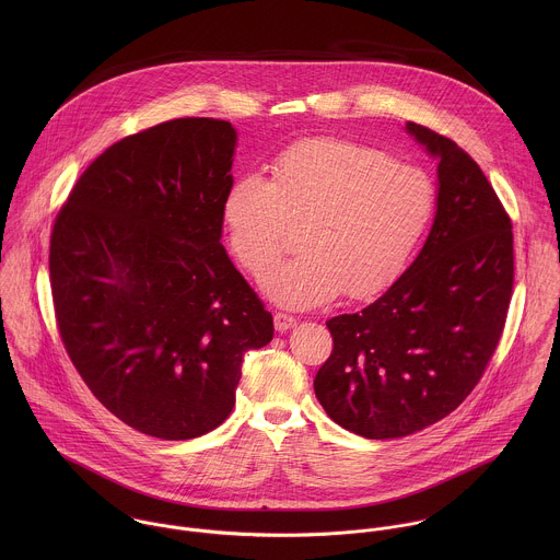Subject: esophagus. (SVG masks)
<instances>
[{
	"instance_id": "1",
	"label": "esophagus",
	"mask_w": 560,
	"mask_h": 560,
	"mask_svg": "<svg viewBox=\"0 0 560 560\" xmlns=\"http://www.w3.org/2000/svg\"><path fill=\"white\" fill-rule=\"evenodd\" d=\"M273 325L278 331H289L291 327L298 325V319L293 315H287V313H276L273 315Z\"/></svg>"
}]
</instances>
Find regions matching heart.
<instances>
[{
	"mask_svg": "<svg viewBox=\"0 0 560 560\" xmlns=\"http://www.w3.org/2000/svg\"><path fill=\"white\" fill-rule=\"evenodd\" d=\"M435 183L422 167L340 138L289 147L271 178L243 174L226 191L222 222L231 252L256 280L280 260L289 226H302V256L265 280L287 308L373 300L400 273L435 213Z\"/></svg>",
	"mask_w": 560,
	"mask_h": 560,
	"instance_id": "heart-1",
	"label": "heart"
}]
</instances>
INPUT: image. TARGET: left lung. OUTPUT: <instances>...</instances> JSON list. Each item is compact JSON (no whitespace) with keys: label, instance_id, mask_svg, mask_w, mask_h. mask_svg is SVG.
Masks as SVG:
<instances>
[{"label":"left lung","instance_id":"8db88e82","mask_svg":"<svg viewBox=\"0 0 560 560\" xmlns=\"http://www.w3.org/2000/svg\"><path fill=\"white\" fill-rule=\"evenodd\" d=\"M438 158L431 233L399 280L362 313L327 320L315 377L327 416L369 440L446 418L479 384L513 295V226L491 183L451 138L407 122Z\"/></svg>","mask_w":560,"mask_h":560}]
</instances>
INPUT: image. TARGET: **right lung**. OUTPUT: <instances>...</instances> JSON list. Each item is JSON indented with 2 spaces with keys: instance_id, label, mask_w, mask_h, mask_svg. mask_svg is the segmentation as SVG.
Returning <instances> with one entry per match:
<instances>
[{
  "instance_id": "add662e5",
  "label": "right lung",
  "mask_w": 560,
  "mask_h": 560,
  "mask_svg": "<svg viewBox=\"0 0 560 560\" xmlns=\"http://www.w3.org/2000/svg\"><path fill=\"white\" fill-rule=\"evenodd\" d=\"M237 131L176 118L92 161L56 215L49 278L65 349L116 418L191 440L235 407L273 319L231 262L222 205Z\"/></svg>"
}]
</instances>
